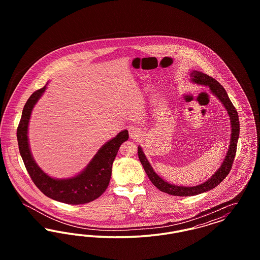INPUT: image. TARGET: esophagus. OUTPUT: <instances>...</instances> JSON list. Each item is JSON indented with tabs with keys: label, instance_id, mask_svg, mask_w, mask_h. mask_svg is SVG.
I'll return each instance as SVG.
<instances>
[{
	"label": "esophagus",
	"instance_id": "esophagus-1",
	"mask_svg": "<svg viewBox=\"0 0 260 260\" xmlns=\"http://www.w3.org/2000/svg\"><path fill=\"white\" fill-rule=\"evenodd\" d=\"M128 133H129V136L132 137V138H138L139 136H140V129H139V127H137V126H135V125H132V126H129V128H128Z\"/></svg>",
	"mask_w": 260,
	"mask_h": 260
}]
</instances>
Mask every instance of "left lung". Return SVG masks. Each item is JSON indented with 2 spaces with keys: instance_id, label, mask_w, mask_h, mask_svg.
Masks as SVG:
<instances>
[{
  "instance_id": "obj_1",
  "label": "left lung",
  "mask_w": 260,
  "mask_h": 260,
  "mask_svg": "<svg viewBox=\"0 0 260 260\" xmlns=\"http://www.w3.org/2000/svg\"><path fill=\"white\" fill-rule=\"evenodd\" d=\"M191 81L194 84H197L200 86H207L210 87V91L222 102L224 107L229 114L230 117V122H231V126H232V133H231V141L229 149L227 152V155L225 157V160L223 161L221 167L216 171L209 180L206 182L197 186H178L170 184L167 181H165L162 178H161L157 173L154 172L153 168L151 167L148 160L146 159L143 151L141 147H138V158L139 161H141L145 173H147L149 179L151 182L156 186L160 191L168 193L173 196H180V197H187V196H195L201 193L210 191V189L215 188L219 183H221L223 179L228 175L232 169L233 161L235 158L236 151H237V143H238V138L240 135V122H239V116L238 112L236 110L233 103L231 102L230 99L228 98V94L224 87L212 77H210L209 75L204 74L203 72L200 71H191L190 73Z\"/></svg>"
}]
</instances>
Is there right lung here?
Here are the masks:
<instances>
[{
    "instance_id": "obj_1",
    "label": "right lung",
    "mask_w": 260,
    "mask_h": 260,
    "mask_svg": "<svg viewBox=\"0 0 260 260\" xmlns=\"http://www.w3.org/2000/svg\"><path fill=\"white\" fill-rule=\"evenodd\" d=\"M46 88L47 86L33 92L25 103L16 132L20 155L34 184L47 197L69 205L87 204L99 198L107 189L111 178L112 164L121 144L128 139V132L123 131L105 143L80 174L67 179L50 177L34 161L27 136L31 113Z\"/></svg>"
}]
</instances>
